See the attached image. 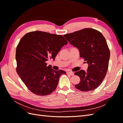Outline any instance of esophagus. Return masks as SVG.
Instances as JSON below:
<instances>
[{
    "label": "esophagus",
    "instance_id": "obj_1",
    "mask_svg": "<svg viewBox=\"0 0 123 123\" xmlns=\"http://www.w3.org/2000/svg\"><path fill=\"white\" fill-rule=\"evenodd\" d=\"M67 74H69V75H71V76H73L74 75V73L73 72H67Z\"/></svg>",
    "mask_w": 123,
    "mask_h": 123
}]
</instances>
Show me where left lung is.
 <instances>
[{
  "mask_svg": "<svg viewBox=\"0 0 123 123\" xmlns=\"http://www.w3.org/2000/svg\"><path fill=\"white\" fill-rule=\"evenodd\" d=\"M64 36L79 49L80 57L88 64L87 72L80 70L74 73L80 79L75 88L86 92L94 90L102 83L108 68L110 54L105 37L99 31L91 28H85Z\"/></svg>",
  "mask_w": 123,
  "mask_h": 123,
  "instance_id": "1",
  "label": "left lung"
}]
</instances>
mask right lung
<instances>
[{"mask_svg": "<svg viewBox=\"0 0 123 123\" xmlns=\"http://www.w3.org/2000/svg\"><path fill=\"white\" fill-rule=\"evenodd\" d=\"M67 43L61 35L39 31L29 32L21 38L16 50V72L30 91L45 96L55 90L59 77L66 72L52 69L46 62L49 57L54 59Z\"/></svg>", "mask_w": 123, "mask_h": 123, "instance_id": "add662e5", "label": "right lung"}]
</instances>
